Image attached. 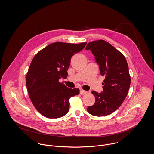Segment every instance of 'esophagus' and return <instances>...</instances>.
Instances as JSON below:
<instances>
[{
	"label": "esophagus",
	"mask_w": 154,
	"mask_h": 154,
	"mask_svg": "<svg viewBox=\"0 0 154 154\" xmlns=\"http://www.w3.org/2000/svg\"><path fill=\"white\" fill-rule=\"evenodd\" d=\"M80 94H81V95H85V94H86L87 93V91L83 90H80Z\"/></svg>",
	"instance_id": "obj_1"
}]
</instances>
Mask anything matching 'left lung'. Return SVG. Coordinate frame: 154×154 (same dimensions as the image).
<instances>
[{
  "label": "left lung",
  "instance_id": "8db88e82",
  "mask_svg": "<svg viewBox=\"0 0 154 154\" xmlns=\"http://www.w3.org/2000/svg\"><path fill=\"white\" fill-rule=\"evenodd\" d=\"M86 50H90L99 65L100 75L105 77L102 82L103 91H92L95 102L87 111L96 116H103L116 110L126 97L131 79L124 55L104 40L91 42Z\"/></svg>",
  "mask_w": 154,
  "mask_h": 154
}]
</instances>
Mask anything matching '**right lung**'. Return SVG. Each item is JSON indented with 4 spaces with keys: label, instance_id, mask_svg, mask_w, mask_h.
<instances>
[{
    "label": "right lung",
    "instance_id": "right-lung-1",
    "mask_svg": "<svg viewBox=\"0 0 154 154\" xmlns=\"http://www.w3.org/2000/svg\"><path fill=\"white\" fill-rule=\"evenodd\" d=\"M86 44L57 42L34 57L27 74L26 86L34 106L46 118L63 116L69 110V99L79 94V88H68L59 80L67 76L72 57Z\"/></svg>",
    "mask_w": 154,
    "mask_h": 154
}]
</instances>
